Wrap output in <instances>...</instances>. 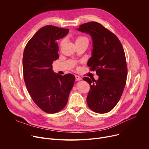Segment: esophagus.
Wrapping results in <instances>:
<instances>
[{"mask_svg":"<svg viewBox=\"0 0 149 149\" xmlns=\"http://www.w3.org/2000/svg\"><path fill=\"white\" fill-rule=\"evenodd\" d=\"M75 78H76V80H77V81H80V80H82L81 77H80V76H78V75H75Z\"/></svg>","mask_w":149,"mask_h":149,"instance_id":"1","label":"esophagus"}]
</instances>
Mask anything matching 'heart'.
I'll return each instance as SVG.
<instances>
[{
    "label": "heart",
    "instance_id": "obj_1",
    "mask_svg": "<svg viewBox=\"0 0 149 149\" xmlns=\"http://www.w3.org/2000/svg\"><path fill=\"white\" fill-rule=\"evenodd\" d=\"M87 39L86 37L84 36H79L76 39V41H80V40H81V39ZM62 44V42L61 43V45Z\"/></svg>",
    "mask_w": 149,
    "mask_h": 149
}]
</instances>
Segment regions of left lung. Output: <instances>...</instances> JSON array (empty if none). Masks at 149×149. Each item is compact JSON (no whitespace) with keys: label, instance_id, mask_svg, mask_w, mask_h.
I'll return each mask as SVG.
<instances>
[{"label":"left lung","instance_id":"1","mask_svg":"<svg viewBox=\"0 0 149 149\" xmlns=\"http://www.w3.org/2000/svg\"><path fill=\"white\" fill-rule=\"evenodd\" d=\"M78 31L92 37L93 48L87 65L99 76L97 80L83 78L91 86L87 105L95 113H108L120 100L126 83L127 69L123 46L113 33L97 22L83 24Z\"/></svg>","mask_w":149,"mask_h":149}]
</instances>
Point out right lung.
I'll list each match as a JSON object with an SVG mask.
<instances>
[{"label": "right lung", "mask_w": 149, "mask_h": 149, "mask_svg": "<svg viewBox=\"0 0 149 149\" xmlns=\"http://www.w3.org/2000/svg\"><path fill=\"white\" fill-rule=\"evenodd\" d=\"M69 29L47 25L42 27L26 44L23 57L25 84L34 102L45 113L53 114L66 106L74 86L75 76L56 74L52 63L57 60L58 39Z\"/></svg>", "instance_id": "right-lung-1"}]
</instances>
